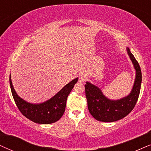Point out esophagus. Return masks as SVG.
Masks as SVG:
<instances>
[{
	"instance_id": "esophagus-1",
	"label": "esophagus",
	"mask_w": 151,
	"mask_h": 151,
	"mask_svg": "<svg viewBox=\"0 0 151 151\" xmlns=\"http://www.w3.org/2000/svg\"><path fill=\"white\" fill-rule=\"evenodd\" d=\"M86 78V77L85 74H81L79 75V81L80 82V83H82V82H83L84 81H85Z\"/></svg>"
}]
</instances>
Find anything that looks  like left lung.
Instances as JSON below:
<instances>
[{
	"label": "left lung",
	"mask_w": 151,
	"mask_h": 151,
	"mask_svg": "<svg viewBox=\"0 0 151 151\" xmlns=\"http://www.w3.org/2000/svg\"><path fill=\"white\" fill-rule=\"evenodd\" d=\"M126 51L135 70V79L129 94L119 99H110L96 86L88 81L85 85L88 110L99 122H113L122 119L132 111L137 101L142 83L141 69L129 47H126Z\"/></svg>",
	"instance_id": "8db88e82"
}]
</instances>
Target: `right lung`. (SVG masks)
I'll list each match as a JSON object with an SVG mask.
<instances>
[{"instance_id": "right-lung-1", "label": "right lung", "mask_w": 151, "mask_h": 151, "mask_svg": "<svg viewBox=\"0 0 151 151\" xmlns=\"http://www.w3.org/2000/svg\"><path fill=\"white\" fill-rule=\"evenodd\" d=\"M78 79V77L73 79L66 84L55 96L40 104L29 103L18 95L12 85L11 74L9 75V84L14 99L21 113L35 123L49 124L57 122L63 116L68 96Z\"/></svg>"}]
</instances>
